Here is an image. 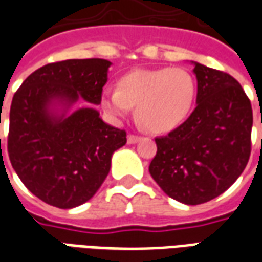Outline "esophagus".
<instances>
[{
  "instance_id": "34e87169",
  "label": "esophagus",
  "mask_w": 262,
  "mask_h": 262,
  "mask_svg": "<svg viewBox=\"0 0 262 262\" xmlns=\"http://www.w3.org/2000/svg\"><path fill=\"white\" fill-rule=\"evenodd\" d=\"M139 140H140V137L135 136V135H129V136H127V143H129V144H135V143H137Z\"/></svg>"
}]
</instances>
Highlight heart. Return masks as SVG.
Masks as SVG:
<instances>
[{
	"label": "heart",
	"mask_w": 262,
	"mask_h": 262,
	"mask_svg": "<svg viewBox=\"0 0 262 262\" xmlns=\"http://www.w3.org/2000/svg\"><path fill=\"white\" fill-rule=\"evenodd\" d=\"M196 97L193 75L182 67L137 69L120 77L118 90L102 92V106L116 119L136 106L137 119L153 133H167L181 125Z\"/></svg>",
	"instance_id": "heart-1"
}]
</instances>
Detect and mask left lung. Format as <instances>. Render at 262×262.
Listing matches in <instances>:
<instances>
[{"label":"left lung","instance_id":"left-lung-1","mask_svg":"<svg viewBox=\"0 0 262 262\" xmlns=\"http://www.w3.org/2000/svg\"><path fill=\"white\" fill-rule=\"evenodd\" d=\"M196 108L181 126L157 137L148 171L167 195L185 205L219 196L234 184L251 153L253 109L230 74L192 61Z\"/></svg>","mask_w":262,"mask_h":262}]
</instances>
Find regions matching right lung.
<instances>
[{
  "mask_svg": "<svg viewBox=\"0 0 262 262\" xmlns=\"http://www.w3.org/2000/svg\"><path fill=\"white\" fill-rule=\"evenodd\" d=\"M111 61L73 59L33 71L9 111L8 154L20 181L43 202L71 209L90 201L111 170L126 132L92 106L70 112L81 98L99 105ZM1 147V140H0Z\"/></svg>",
  "mask_w": 262,
  "mask_h": 262,
  "instance_id": "1",
  "label": "right lung"
}]
</instances>
